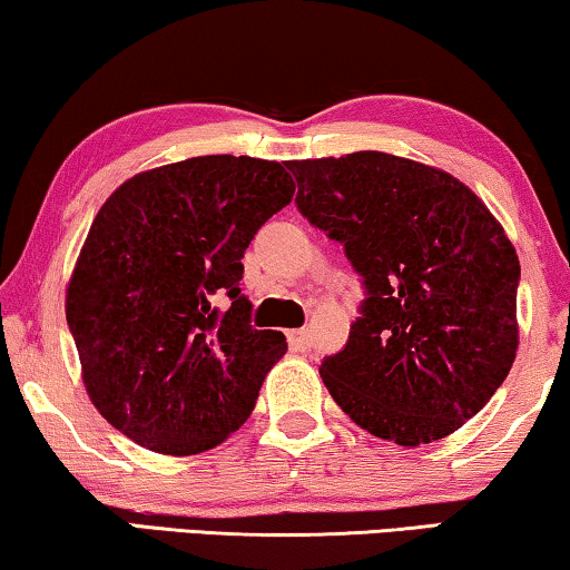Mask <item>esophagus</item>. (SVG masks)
I'll use <instances>...</instances> for the list:
<instances>
[{
	"mask_svg": "<svg viewBox=\"0 0 570 570\" xmlns=\"http://www.w3.org/2000/svg\"><path fill=\"white\" fill-rule=\"evenodd\" d=\"M287 342H291L293 350H308V334L303 332V328H295V332H287Z\"/></svg>",
	"mask_w": 570,
	"mask_h": 570,
	"instance_id": "obj_1",
	"label": "esophagus"
}]
</instances>
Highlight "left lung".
Segmentation results:
<instances>
[{
	"instance_id": "1",
	"label": "left lung",
	"mask_w": 570,
	"mask_h": 570,
	"mask_svg": "<svg viewBox=\"0 0 570 570\" xmlns=\"http://www.w3.org/2000/svg\"><path fill=\"white\" fill-rule=\"evenodd\" d=\"M298 210L367 287L350 342L321 362L332 399L381 440L458 432L514 365L519 257L504 226L450 171L385 151L287 161Z\"/></svg>"
}]
</instances>
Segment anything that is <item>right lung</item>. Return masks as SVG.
I'll return each instance as SVG.
<instances>
[{
  "label": "right lung",
  "mask_w": 570,
  "mask_h": 570,
  "mask_svg": "<svg viewBox=\"0 0 570 570\" xmlns=\"http://www.w3.org/2000/svg\"><path fill=\"white\" fill-rule=\"evenodd\" d=\"M293 195L279 161L213 154L138 171L107 197L66 285V321L89 401L128 440L197 455L249 419L287 342L252 328L242 257Z\"/></svg>",
  "instance_id": "1"
}]
</instances>
